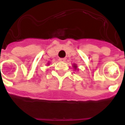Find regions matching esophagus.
I'll return each mask as SVG.
<instances>
[{
    "instance_id": "esophagus-1",
    "label": "esophagus",
    "mask_w": 125,
    "mask_h": 125,
    "mask_svg": "<svg viewBox=\"0 0 125 125\" xmlns=\"http://www.w3.org/2000/svg\"><path fill=\"white\" fill-rule=\"evenodd\" d=\"M65 60H66L65 58H59V61L61 62H64Z\"/></svg>"
}]
</instances>
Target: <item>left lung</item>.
<instances>
[{"mask_svg": "<svg viewBox=\"0 0 125 125\" xmlns=\"http://www.w3.org/2000/svg\"><path fill=\"white\" fill-rule=\"evenodd\" d=\"M73 68L74 69V70H78V66H77V65L76 64H73Z\"/></svg>", "mask_w": 125, "mask_h": 125, "instance_id": "obj_1", "label": "left lung"}]
</instances>
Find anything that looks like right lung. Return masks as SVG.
Listing matches in <instances>:
<instances>
[{
    "mask_svg": "<svg viewBox=\"0 0 125 125\" xmlns=\"http://www.w3.org/2000/svg\"><path fill=\"white\" fill-rule=\"evenodd\" d=\"M49 64H50V62H47V65H49Z\"/></svg>",
    "mask_w": 125,
    "mask_h": 125,
    "instance_id": "obj_1",
    "label": "right lung"
}]
</instances>
